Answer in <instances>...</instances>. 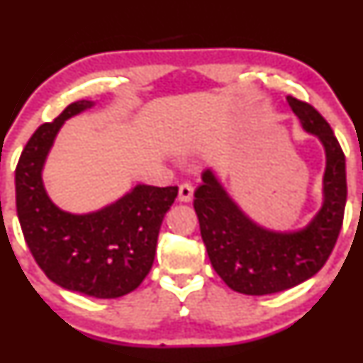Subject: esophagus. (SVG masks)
I'll list each match as a JSON object with an SVG mask.
<instances>
[{
  "label": "esophagus",
  "instance_id": "obj_1",
  "mask_svg": "<svg viewBox=\"0 0 363 363\" xmlns=\"http://www.w3.org/2000/svg\"><path fill=\"white\" fill-rule=\"evenodd\" d=\"M177 199H179V201H182V203H189V201H192L194 199V187L190 186V184H181L179 187V194H177Z\"/></svg>",
  "mask_w": 363,
  "mask_h": 363
}]
</instances>
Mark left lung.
<instances>
[{"label": "left lung", "instance_id": "1", "mask_svg": "<svg viewBox=\"0 0 363 363\" xmlns=\"http://www.w3.org/2000/svg\"><path fill=\"white\" fill-rule=\"evenodd\" d=\"M301 128L325 150L322 206L306 225L277 230L256 223L227 192L214 169L201 174L194 208L211 266L233 291L262 296L309 280L323 267L340 235L346 206V158L323 116L288 96Z\"/></svg>", "mask_w": 363, "mask_h": 363}]
</instances>
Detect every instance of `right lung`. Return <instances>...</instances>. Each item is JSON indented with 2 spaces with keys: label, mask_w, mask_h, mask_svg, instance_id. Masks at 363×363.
Instances as JSON below:
<instances>
[{
  "label": "right lung",
  "mask_w": 363,
  "mask_h": 363,
  "mask_svg": "<svg viewBox=\"0 0 363 363\" xmlns=\"http://www.w3.org/2000/svg\"><path fill=\"white\" fill-rule=\"evenodd\" d=\"M96 106L70 104L33 133L16 168V206L30 251L49 280L99 299L136 290L155 259L158 232L177 187L136 184L112 203L89 213L59 208L43 182V169L67 120Z\"/></svg>",
  "instance_id": "obj_1"
}]
</instances>
